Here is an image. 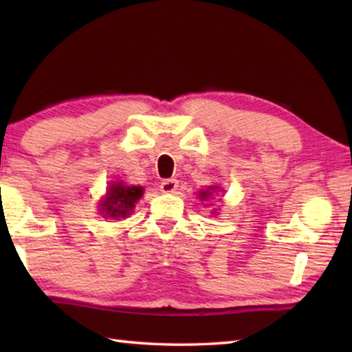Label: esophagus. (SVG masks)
<instances>
[{
    "label": "esophagus",
    "instance_id": "34e87169",
    "mask_svg": "<svg viewBox=\"0 0 352 352\" xmlns=\"http://www.w3.org/2000/svg\"><path fill=\"white\" fill-rule=\"evenodd\" d=\"M178 186V182L174 180V178H169V180H164L162 184H160V189H162V192H174Z\"/></svg>",
    "mask_w": 352,
    "mask_h": 352
}]
</instances>
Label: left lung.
<instances>
[{
	"label": "left lung",
	"mask_w": 352,
	"mask_h": 352,
	"mask_svg": "<svg viewBox=\"0 0 352 352\" xmlns=\"http://www.w3.org/2000/svg\"><path fill=\"white\" fill-rule=\"evenodd\" d=\"M210 189H216V186H214V188H210ZM210 189H208V190H204V192H200V197H201V199H208V197H210V195H211Z\"/></svg>",
	"instance_id": "8db88e82"
}]
</instances>
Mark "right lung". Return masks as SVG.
Listing matches in <instances>:
<instances>
[{
	"label": "right lung",
	"mask_w": 352,
	"mask_h": 352,
	"mask_svg": "<svg viewBox=\"0 0 352 352\" xmlns=\"http://www.w3.org/2000/svg\"><path fill=\"white\" fill-rule=\"evenodd\" d=\"M141 195L142 188L140 186H126L122 183H113L100 206H102L107 217H126L133 210Z\"/></svg>",
	"instance_id": "1"
}]
</instances>
